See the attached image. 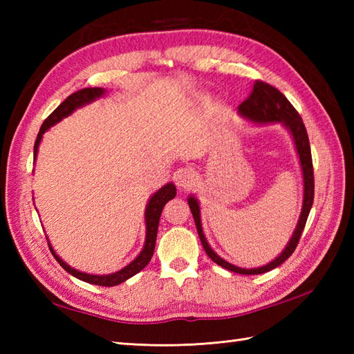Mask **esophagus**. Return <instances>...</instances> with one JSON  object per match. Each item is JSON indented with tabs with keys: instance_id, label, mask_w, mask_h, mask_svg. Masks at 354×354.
<instances>
[{
	"instance_id": "obj_1",
	"label": "esophagus",
	"mask_w": 354,
	"mask_h": 354,
	"mask_svg": "<svg viewBox=\"0 0 354 354\" xmlns=\"http://www.w3.org/2000/svg\"><path fill=\"white\" fill-rule=\"evenodd\" d=\"M173 181L178 185V189H189L194 183V171L189 167H181L173 173Z\"/></svg>"
}]
</instances>
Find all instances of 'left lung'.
<instances>
[{"label": "left lung", "mask_w": 354, "mask_h": 354, "mask_svg": "<svg viewBox=\"0 0 354 354\" xmlns=\"http://www.w3.org/2000/svg\"><path fill=\"white\" fill-rule=\"evenodd\" d=\"M239 112L243 117L250 118V120H252V122H257V123L281 122L284 126H288V129L290 131L293 140H295V146H297L298 155H299V161H301V169H303V176H304V202H303L301 217H299L297 230H295V232H293L289 245L286 246V250L281 252L280 257H277L274 261H270L269 265L263 266V268L242 269V268L232 266L228 261L222 260L219 255H217L207 243L205 236H204V232H202V227H201L198 201L194 198H189V205L192 209L194 223H196L201 243H202V246H204V250H205L208 257L212 259L214 263H217L219 266L231 270V272H237V274H243V275H255V274L268 272V270L280 266L281 263L288 260L292 255V252L295 251L299 239H301L307 217H309L310 208L313 204V196H315L313 162H312L310 142H309V137H307V131H306V126L303 123V118L299 117L298 111L292 106V103L286 99V97L280 91H278L277 88L266 84V82H263V80H255L251 94L248 95L246 100H243L239 104Z\"/></svg>", "instance_id": "left-lung-1"}]
</instances>
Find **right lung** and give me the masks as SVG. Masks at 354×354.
<instances>
[{"label": "right lung", "instance_id": "add662e5", "mask_svg": "<svg viewBox=\"0 0 354 354\" xmlns=\"http://www.w3.org/2000/svg\"><path fill=\"white\" fill-rule=\"evenodd\" d=\"M104 91L102 88H84V89H79V91L73 93L71 95L66 97V99L59 104V106L51 112V114L44 120V123L39 129V133H37L36 141H35V160H36V152H37V146H39L41 138H42V133L48 129L50 126L56 124L57 122H61V120L66 115H70L71 112L82 106V104L89 103L95 100L97 97H100ZM176 196V189L173 184H167L164 185L161 190H158L152 198H150L149 204H147V209H146V243L145 248H142V251L140 252V255L137 259H135L132 263H129L126 268H123L122 270H118L115 274H111V275H89V274H84V272H79V270L70 268L66 265L65 261H62L61 259L57 257L53 251V248L50 246V251L51 254L55 255V259L57 260L59 265H61L66 272H70L71 275H74L76 278L82 281H86V283H91V284H97V286H104V288H111V286H117L120 283L126 281L127 278L133 277L135 274H138L142 268L147 266V263L150 261L153 255V250H155V243H156V234H158V223H160V217H161V212L164 205L167 204L170 199H173Z\"/></svg>", "mask_w": 354, "mask_h": 354}]
</instances>
